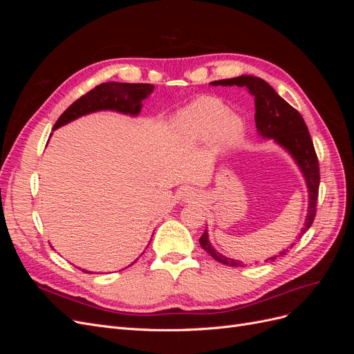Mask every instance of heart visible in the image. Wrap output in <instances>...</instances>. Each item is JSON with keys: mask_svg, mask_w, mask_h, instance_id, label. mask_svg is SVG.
I'll return each mask as SVG.
<instances>
[{"mask_svg": "<svg viewBox=\"0 0 354 354\" xmlns=\"http://www.w3.org/2000/svg\"><path fill=\"white\" fill-rule=\"evenodd\" d=\"M221 109L216 104L207 102H196L183 112L176 122L178 137L183 142H198L205 137L214 128Z\"/></svg>", "mask_w": 354, "mask_h": 354, "instance_id": "b5f03b06", "label": "heart"}]
</instances>
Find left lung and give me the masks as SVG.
<instances>
[{"label": "left lung", "mask_w": 354, "mask_h": 354, "mask_svg": "<svg viewBox=\"0 0 354 354\" xmlns=\"http://www.w3.org/2000/svg\"><path fill=\"white\" fill-rule=\"evenodd\" d=\"M226 82L227 85L234 84L238 87H246L250 90L255 103L257 133H259L263 140H273L277 146L282 147L294 159L299 173H301L307 190V214L304 218V226L301 229V233H304L312 226L316 216V202L319 194V162L312 137H310L304 125L303 116L261 78L242 75V77L224 81V84ZM199 243L214 259L224 264L236 266L241 263L220 252L211 243L207 230L203 232ZM279 255H282V252H279ZM276 257H270V259L274 260Z\"/></svg>", "instance_id": "1"}]
</instances>
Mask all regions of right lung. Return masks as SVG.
Wrapping results in <instances>:
<instances>
[{
  "mask_svg": "<svg viewBox=\"0 0 354 354\" xmlns=\"http://www.w3.org/2000/svg\"><path fill=\"white\" fill-rule=\"evenodd\" d=\"M152 84H122V82H104L95 87L94 90L88 91L81 99L72 103L69 108L60 115L55 128L65 125L77 118L87 115L95 111H118L122 113L137 115L142 111V102L147 99L151 93L153 91ZM122 102H120L119 100ZM130 100H133L132 109H122L123 103ZM126 105V104H125ZM124 105V106H125Z\"/></svg>",
  "mask_w": 354,
  "mask_h": 354,
  "instance_id": "obj_1",
  "label": "right lung"
}]
</instances>
